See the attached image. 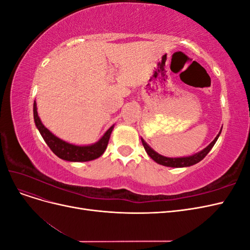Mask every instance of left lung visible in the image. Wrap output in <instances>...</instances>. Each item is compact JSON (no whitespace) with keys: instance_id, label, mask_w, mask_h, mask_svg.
Returning <instances> with one entry per match:
<instances>
[{"instance_id":"obj_1","label":"left lung","mask_w":250,"mask_h":250,"mask_svg":"<svg viewBox=\"0 0 250 250\" xmlns=\"http://www.w3.org/2000/svg\"><path fill=\"white\" fill-rule=\"evenodd\" d=\"M222 131V128L221 130L219 131V133L217 134V137L214 139V141L211 142L208 146H207L206 148H204L203 150L199 151V152L195 153L193 155H190V156H185V157H167V156H164V155H161L160 153H157L156 151H154L152 148H151L148 144L144 141V139L141 138L142 140V143H143V146L144 148H145L147 154L152 158V160L160 164V165H163V166H166V167H172V168H184V167H190V166H193L195 164L199 163L200 161H202L204 157H206V155L209 152L210 149L214 147V145L216 144L219 135H220Z\"/></svg>"}]
</instances>
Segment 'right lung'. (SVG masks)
<instances>
[{
    "label": "right lung",
    "instance_id": "1",
    "mask_svg": "<svg viewBox=\"0 0 250 250\" xmlns=\"http://www.w3.org/2000/svg\"><path fill=\"white\" fill-rule=\"evenodd\" d=\"M33 116L36 128L39 129L44 142L47 143V145L53 151V153L57 155L59 158H62V160L67 162H89L100 157L107 147L110 134L113 130V127H115V125H112L109 129L102 135V138L99 141L92 144V145L79 146L59 139L56 135L53 134L48 128L44 127L39 117V113H37L35 101L33 104Z\"/></svg>",
    "mask_w": 250,
    "mask_h": 250
}]
</instances>
